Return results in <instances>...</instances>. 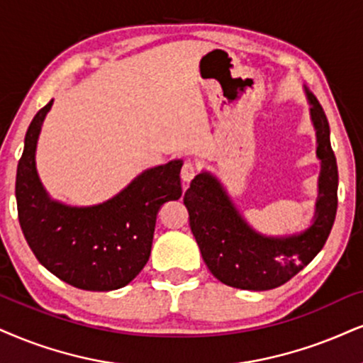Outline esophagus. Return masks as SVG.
<instances>
[{"mask_svg":"<svg viewBox=\"0 0 363 363\" xmlns=\"http://www.w3.org/2000/svg\"><path fill=\"white\" fill-rule=\"evenodd\" d=\"M195 174H196V167L194 163H191V161H186V163L183 164V168H182L183 183H190L195 178Z\"/></svg>","mask_w":363,"mask_h":363,"instance_id":"1","label":"esophagus"}]
</instances>
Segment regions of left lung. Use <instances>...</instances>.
<instances>
[{
  "mask_svg": "<svg viewBox=\"0 0 363 363\" xmlns=\"http://www.w3.org/2000/svg\"><path fill=\"white\" fill-rule=\"evenodd\" d=\"M305 92L321 161L315 217L308 229L288 235L261 234L249 225L210 172L196 174L183 196L205 264L220 283L232 288L267 291L288 283L323 249L333 227L338 205L337 160L323 107L306 87Z\"/></svg>",
  "mask_w": 363,
  "mask_h": 363,
  "instance_id": "8db88e82",
  "label": "left lung"
}]
</instances>
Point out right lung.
Segmentation results:
<instances>
[{
    "label": "right lung",
    "mask_w": 363,
    "mask_h": 363,
    "mask_svg": "<svg viewBox=\"0 0 363 363\" xmlns=\"http://www.w3.org/2000/svg\"><path fill=\"white\" fill-rule=\"evenodd\" d=\"M53 99L30 123L16 169L21 230L35 257L58 279L86 291L124 288L146 266L161 205L182 196L183 161L145 169L113 199L89 207L53 200L40 182L35 153Z\"/></svg>",
    "instance_id": "right-lung-1"
}]
</instances>
